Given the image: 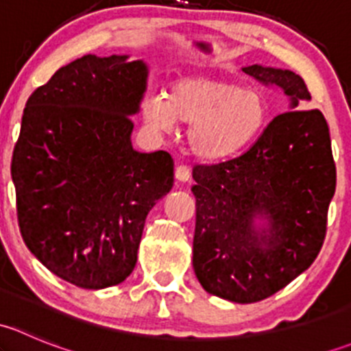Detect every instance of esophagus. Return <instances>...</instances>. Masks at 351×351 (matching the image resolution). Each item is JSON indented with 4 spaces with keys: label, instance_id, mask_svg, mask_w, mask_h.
<instances>
[{
    "label": "esophagus",
    "instance_id": "obj_1",
    "mask_svg": "<svg viewBox=\"0 0 351 351\" xmlns=\"http://www.w3.org/2000/svg\"><path fill=\"white\" fill-rule=\"evenodd\" d=\"M175 176L180 182H189L192 178V171H190V168L186 165H178L175 168Z\"/></svg>",
    "mask_w": 351,
    "mask_h": 351
}]
</instances>
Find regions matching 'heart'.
Returning a JSON list of instances; mask_svg holds the SVG:
<instances>
[{
	"label": "heart",
	"mask_w": 351,
	"mask_h": 351,
	"mask_svg": "<svg viewBox=\"0 0 351 351\" xmlns=\"http://www.w3.org/2000/svg\"><path fill=\"white\" fill-rule=\"evenodd\" d=\"M143 117L158 132H171L175 120L190 123V151L205 161H221L258 139L270 120V105L260 90L236 81L185 76L169 84L166 97H146Z\"/></svg>",
	"instance_id": "1"
}]
</instances>
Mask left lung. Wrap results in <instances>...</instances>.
Here are the masks:
<instances>
[{
	"label": "left lung",
	"instance_id": "8db88e82",
	"mask_svg": "<svg viewBox=\"0 0 351 351\" xmlns=\"http://www.w3.org/2000/svg\"><path fill=\"white\" fill-rule=\"evenodd\" d=\"M243 71L290 98L238 158L193 168V270L212 295L251 304L313 265L326 236L336 166L326 119L293 110L311 93L299 74L260 64Z\"/></svg>",
	"mask_w": 351,
	"mask_h": 351
}]
</instances>
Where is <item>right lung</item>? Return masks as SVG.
Wrapping results in <instances>:
<instances>
[{"label": "right lung", "instance_id": "1", "mask_svg": "<svg viewBox=\"0 0 351 351\" xmlns=\"http://www.w3.org/2000/svg\"><path fill=\"white\" fill-rule=\"evenodd\" d=\"M146 84V62L88 54L25 105L12 159L20 232L45 268L81 289L132 274L147 214L173 186L171 156L130 143Z\"/></svg>", "mask_w": 351, "mask_h": 351}]
</instances>
